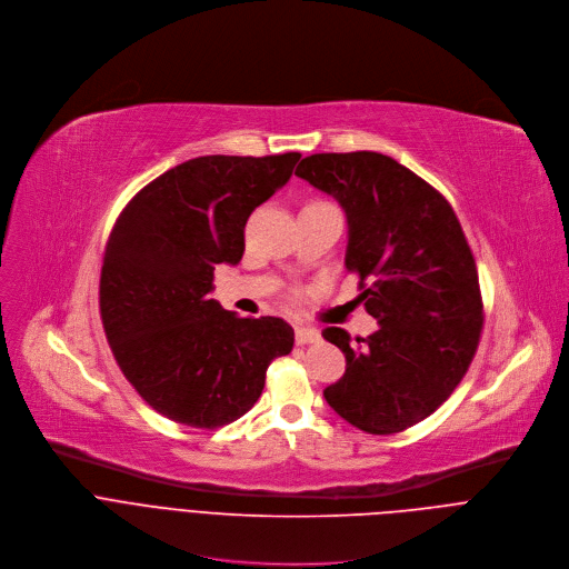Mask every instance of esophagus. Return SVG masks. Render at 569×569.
Wrapping results in <instances>:
<instances>
[{
    "instance_id": "34e87169",
    "label": "esophagus",
    "mask_w": 569,
    "mask_h": 569,
    "mask_svg": "<svg viewBox=\"0 0 569 569\" xmlns=\"http://www.w3.org/2000/svg\"><path fill=\"white\" fill-rule=\"evenodd\" d=\"M318 340H320V333L313 327H305V325L296 327V343L298 346H311V343H318Z\"/></svg>"
}]
</instances>
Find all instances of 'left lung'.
Masks as SVG:
<instances>
[{
	"label": "left lung",
	"instance_id": "left-lung-1",
	"mask_svg": "<svg viewBox=\"0 0 569 569\" xmlns=\"http://www.w3.org/2000/svg\"><path fill=\"white\" fill-rule=\"evenodd\" d=\"M296 174L331 194L348 217L346 269L379 320L368 338L327 327L346 375L327 403L372 435L432 415L467 375L482 333V296L458 214L430 183L379 152L311 154Z\"/></svg>",
	"mask_w": 569,
	"mask_h": 569
}]
</instances>
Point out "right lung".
<instances>
[{
  "mask_svg": "<svg viewBox=\"0 0 569 569\" xmlns=\"http://www.w3.org/2000/svg\"><path fill=\"white\" fill-rule=\"evenodd\" d=\"M298 152L197 157L139 190L113 223L100 318L126 379L159 415L219 428L253 408L267 368L293 348L282 318H240L210 298L238 264L249 214L280 190Z\"/></svg>",
  "mask_w": 569,
  "mask_h": 569,
  "instance_id": "add662e5",
  "label": "right lung"
}]
</instances>
